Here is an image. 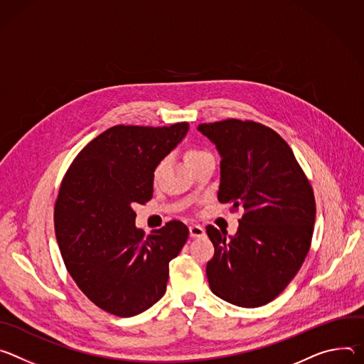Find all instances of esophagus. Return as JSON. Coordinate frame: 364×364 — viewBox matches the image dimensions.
Here are the masks:
<instances>
[{"mask_svg": "<svg viewBox=\"0 0 364 364\" xmlns=\"http://www.w3.org/2000/svg\"><path fill=\"white\" fill-rule=\"evenodd\" d=\"M189 234H191V237H204L205 235V230H204V227H200V225H198V224H192V225H189Z\"/></svg>", "mask_w": 364, "mask_h": 364, "instance_id": "1", "label": "esophagus"}]
</instances>
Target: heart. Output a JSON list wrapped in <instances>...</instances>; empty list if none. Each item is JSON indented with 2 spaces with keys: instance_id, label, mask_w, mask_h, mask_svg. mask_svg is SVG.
Masks as SVG:
<instances>
[{
  "instance_id": "b5f03b06",
  "label": "heart",
  "mask_w": 364,
  "mask_h": 364,
  "mask_svg": "<svg viewBox=\"0 0 364 364\" xmlns=\"http://www.w3.org/2000/svg\"><path fill=\"white\" fill-rule=\"evenodd\" d=\"M207 156H211V154L208 151H205V150L189 149L185 153V161H186V165H189V164H192V161L199 160V159H203V157H207ZM156 173H157V171H156Z\"/></svg>"
}]
</instances>
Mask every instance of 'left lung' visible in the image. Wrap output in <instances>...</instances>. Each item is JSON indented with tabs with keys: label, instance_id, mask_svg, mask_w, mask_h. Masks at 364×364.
I'll use <instances>...</instances> for the list:
<instances>
[{
	"label": "left lung",
	"instance_id": "obj_1",
	"mask_svg": "<svg viewBox=\"0 0 364 364\" xmlns=\"http://www.w3.org/2000/svg\"><path fill=\"white\" fill-rule=\"evenodd\" d=\"M198 132L221 157L218 200L245 211L234 235L207 227L215 249L207 264L210 288L232 305L262 306L288 287L308 255L312 188L292 149L269 127L231 118Z\"/></svg>",
	"mask_w": 364,
	"mask_h": 364
}]
</instances>
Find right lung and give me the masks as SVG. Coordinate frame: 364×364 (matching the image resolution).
<instances>
[{
	"instance_id": "obj_1",
	"label": "right lung",
	"mask_w": 364,
	"mask_h": 364,
	"mask_svg": "<svg viewBox=\"0 0 364 364\" xmlns=\"http://www.w3.org/2000/svg\"><path fill=\"white\" fill-rule=\"evenodd\" d=\"M188 130V123L114 126L80 150L62 181L55 231L65 266L79 289L109 314L134 316L166 292L169 262L189 230L169 221L144 237L133 207L151 198L156 168Z\"/></svg>"
}]
</instances>
